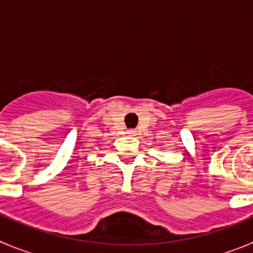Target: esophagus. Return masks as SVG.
<instances>
[{
  "label": "esophagus",
  "instance_id": "34e87169",
  "mask_svg": "<svg viewBox=\"0 0 253 253\" xmlns=\"http://www.w3.org/2000/svg\"><path fill=\"white\" fill-rule=\"evenodd\" d=\"M128 134H129V135H134V134H135V130H133V129H130V130H128Z\"/></svg>",
  "mask_w": 253,
  "mask_h": 253
}]
</instances>
